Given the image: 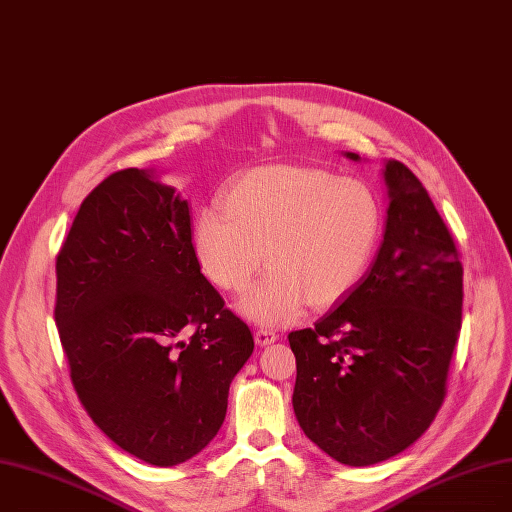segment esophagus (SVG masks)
Segmentation results:
<instances>
[{"label":"esophagus","mask_w":512,"mask_h":512,"mask_svg":"<svg viewBox=\"0 0 512 512\" xmlns=\"http://www.w3.org/2000/svg\"><path fill=\"white\" fill-rule=\"evenodd\" d=\"M278 339V335L276 332H272V330H257L255 332V343L259 345V347H265V345H272L274 341Z\"/></svg>","instance_id":"obj_1"}]
</instances>
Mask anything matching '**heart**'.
<instances>
[{"label": "heart", "instance_id": "b5f03b06", "mask_svg": "<svg viewBox=\"0 0 512 512\" xmlns=\"http://www.w3.org/2000/svg\"><path fill=\"white\" fill-rule=\"evenodd\" d=\"M224 209L194 219L192 249L219 291L240 295L257 276L263 253L270 274L238 303L257 326L295 322L307 305L326 309L358 282L381 232V207L353 177L265 165L238 175Z\"/></svg>", "mask_w": 512, "mask_h": 512}]
</instances>
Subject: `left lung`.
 <instances>
[{"mask_svg": "<svg viewBox=\"0 0 512 512\" xmlns=\"http://www.w3.org/2000/svg\"><path fill=\"white\" fill-rule=\"evenodd\" d=\"M383 177L389 209L370 270L314 328L288 335L299 427L349 466L383 462L431 427L462 320V263L429 192L399 161Z\"/></svg>", "mask_w": 512, "mask_h": 512, "instance_id": "obj_1", "label": "left lung"}]
</instances>
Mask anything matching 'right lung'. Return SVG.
Instances as JSON below:
<instances>
[{
    "label": "right lung",
    "mask_w": 512,
    "mask_h": 512,
    "mask_svg": "<svg viewBox=\"0 0 512 512\" xmlns=\"http://www.w3.org/2000/svg\"><path fill=\"white\" fill-rule=\"evenodd\" d=\"M224 305L194 257L188 201L154 169L87 194L56 257L54 316L81 404L121 450L175 466L217 435L255 347Z\"/></svg>",
    "instance_id": "add662e5"
}]
</instances>
